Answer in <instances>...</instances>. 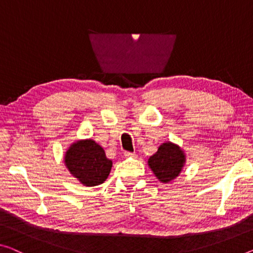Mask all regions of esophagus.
Wrapping results in <instances>:
<instances>
[{
  "instance_id": "esophagus-1",
  "label": "esophagus",
  "mask_w": 253,
  "mask_h": 253,
  "mask_svg": "<svg viewBox=\"0 0 253 253\" xmlns=\"http://www.w3.org/2000/svg\"><path fill=\"white\" fill-rule=\"evenodd\" d=\"M124 156L126 157H135V154L134 153H130V151H126V153H124Z\"/></svg>"
}]
</instances>
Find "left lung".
Returning a JSON list of instances; mask_svg holds the SVG:
<instances>
[{
  "mask_svg": "<svg viewBox=\"0 0 253 253\" xmlns=\"http://www.w3.org/2000/svg\"><path fill=\"white\" fill-rule=\"evenodd\" d=\"M185 164L184 151L173 142H164L148 159V165L159 181L170 182L180 175Z\"/></svg>",
  "mask_w": 253,
  "mask_h": 253,
  "instance_id": "left-lung-1",
  "label": "left lung"
}]
</instances>
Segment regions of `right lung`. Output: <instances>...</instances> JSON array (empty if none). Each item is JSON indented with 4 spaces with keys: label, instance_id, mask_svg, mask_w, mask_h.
I'll list each match as a JSON object with an SVG mask.
<instances>
[{
    "label": "right lung",
    "instance_id": "1",
    "mask_svg": "<svg viewBox=\"0 0 253 253\" xmlns=\"http://www.w3.org/2000/svg\"><path fill=\"white\" fill-rule=\"evenodd\" d=\"M64 163L70 173L81 184L95 186L104 183L110 175L112 161L94 140H78L65 151Z\"/></svg>",
    "mask_w": 253,
    "mask_h": 253
}]
</instances>
